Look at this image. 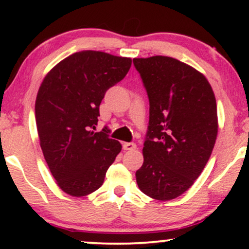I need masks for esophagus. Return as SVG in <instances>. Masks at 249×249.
I'll use <instances>...</instances> for the list:
<instances>
[{
  "instance_id": "1",
  "label": "esophagus",
  "mask_w": 249,
  "mask_h": 249,
  "mask_svg": "<svg viewBox=\"0 0 249 249\" xmlns=\"http://www.w3.org/2000/svg\"><path fill=\"white\" fill-rule=\"evenodd\" d=\"M122 147H124V151H134V149L137 148V145L135 142H124Z\"/></svg>"
}]
</instances>
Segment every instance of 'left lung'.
I'll return each mask as SVG.
<instances>
[{
  "instance_id": "left-lung-1",
  "label": "left lung",
  "mask_w": 249,
  "mask_h": 249,
  "mask_svg": "<svg viewBox=\"0 0 249 249\" xmlns=\"http://www.w3.org/2000/svg\"><path fill=\"white\" fill-rule=\"evenodd\" d=\"M134 64L149 100L137 185L154 199H175L193 186L212 154L219 127L215 96L203 73L173 57H142Z\"/></svg>"
}]
</instances>
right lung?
Returning a JSON list of instances; mask_svg holds the SVG:
<instances>
[{
  "instance_id": "right-lung-1",
  "label": "right lung",
  "mask_w": 249,
  "mask_h": 249,
  "mask_svg": "<svg viewBox=\"0 0 249 249\" xmlns=\"http://www.w3.org/2000/svg\"><path fill=\"white\" fill-rule=\"evenodd\" d=\"M130 67V57L81 51L57 63L40 85L35 103L40 147L57 186L68 195L86 196L100 188L121 151L107 127L100 132L91 128L107 90Z\"/></svg>"
}]
</instances>
